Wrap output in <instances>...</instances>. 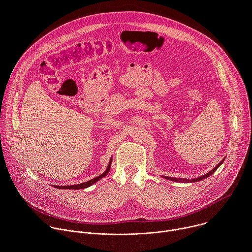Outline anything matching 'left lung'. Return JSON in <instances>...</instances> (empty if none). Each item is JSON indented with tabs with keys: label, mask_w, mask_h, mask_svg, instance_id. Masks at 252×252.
Here are the masks:
<instances>
[{
	"label": "left lung",
	"mask_w": 252,
	"mask_h": 252,
	"mask_svg": "<svg viewBox=\"0 0 252 252\" xmlns=\"http://www.w3.org/2000/svg\"><path fill=\"white\" fill-rule=\"evenodd\" d=\"M224 161V158L217 165L215 166L212 170H210L209 172H207V173H205L204 175H201V176H199V177H197V178H193V179H186V178H177V177H168V176H162V177H164V178H166V179H168V181H172V182H178V183H195V182H200V181H202V179H204V178H206V177H208L209 175H211L215 170H217L220 166V164L222 163Z\"/></svg>",
	"instance_id": "left-lung-1"
}]
</instances>
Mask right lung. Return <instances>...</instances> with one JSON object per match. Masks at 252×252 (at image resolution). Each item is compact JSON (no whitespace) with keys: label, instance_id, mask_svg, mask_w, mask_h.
I'll use <instances>...</instances> for the list:
<instances>
[{"label":"right lung","instance_id":"add662e5","mask_svg":"<svg viewBox=\"0 0 252 252\" xmlns=\"http://www.w3.org/2000/svg\"><path fill=\"white\" fill-rule=\"evenodd\" d=\"M112 161H113V158H111L110 163H109V165H107V168L105 169V171H104L103 173H101L100 175H98V176H96V177L91 179V181H89V182H86V183H83V184H80V185H75V186H64V187H63V186H61V187H60V186H54V188L59 189H87V188L91 187L92 185L95 184L96 182H98L100 178L104 177L107 173L110 172Z\"/></svg>","mask_w":252,"mask_h":252}]
</instances>
